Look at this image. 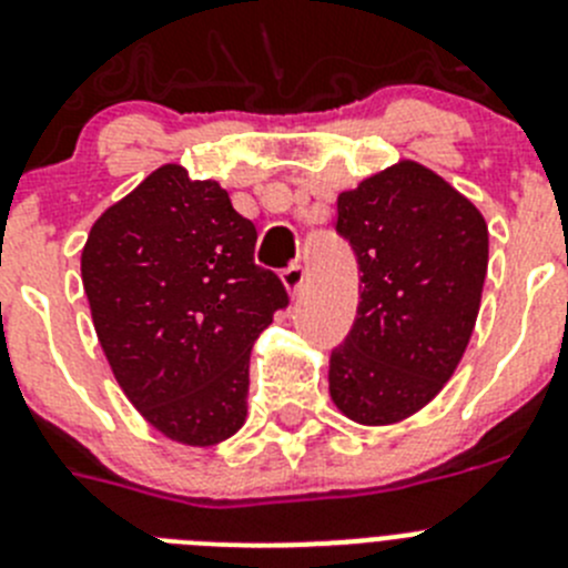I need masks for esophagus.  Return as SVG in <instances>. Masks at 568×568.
<instances>
[{"label":"esophagus","mask_w":568,"mask_h":568,"mask_svg":"<svg viewBox=\"0 0 568 568\" xmlns=\"http://www.w3.org/2000/svg\"><path fill=\"white\" fill-rule=\"evenodd\" d=\"M281 281H284V287H287L290 293L298 295L301 287H304V267H301V264H290V267L281 270Z\"/></svg>","instance_id":"obj_1"}]
</instances>
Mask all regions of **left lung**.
Listing matches in <instances>:
<instances>
[{"mask_svg": "<svg viewBox=\"0 0 568 568\" xmlns=\"http://www.w3.org/2000/svg\"><path fill=\"white\" fill-rule=\"evenodd\" d=\"M335 233L361 270L357 318L332 348L329 394L355 423L388 425L439 394L473 335L487 222L419 163L337 196Z\"/></svg>", "mask_w": 568, "mask_h": 568, "instance_id": "obj_1", "label": "left lung"}]
</instances>
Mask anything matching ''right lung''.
Listing matches in <instances>:
<instances>
[{
  "label": "right lung",
  "mask_w": 568,
  "mask_h": 568,
  "mask_svg": "<svg viewBox=\"0 0 568 568\" xmlns=\"http://www.w3.org/2000/svg\"><path fill=\"white\" fill-rule=\"evenodd\" d=\"M256 225L220 182L163 165L92 225L81 278L114 377L182 445H213L247 414L250 348L287 310L258 267Z\"/></svg>",
  "instance_id": "right-lung-1"
}]
</instances>
